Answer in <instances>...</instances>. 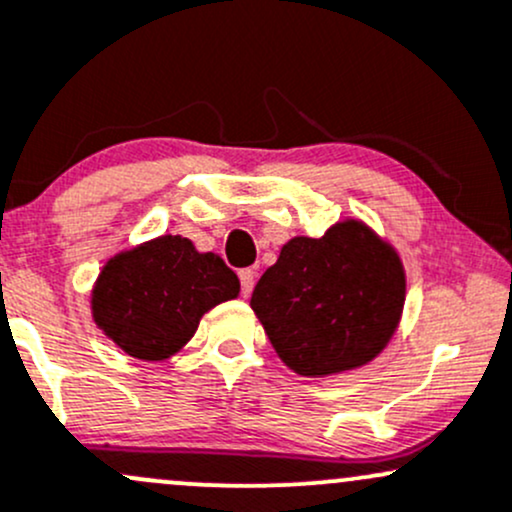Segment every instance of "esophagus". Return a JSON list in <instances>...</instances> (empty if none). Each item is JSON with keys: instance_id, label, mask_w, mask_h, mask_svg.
<instances>
[{"instance_id": "esophagus-1", "label": "esophagus", "mask_w": 512, "mask_h": 512, "mask_svg": "<svg viewBox=\"0 0 512 512\" xmlns=\"http://www.w3.org/2000/svg\"><path fill=\"white\" fill-rule=\"evenodd\" d=\"M240 289H243V296H250L252 286H255V269H240Z\"/></svg>"}]
</instances>
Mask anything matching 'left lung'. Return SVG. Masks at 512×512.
I'll return each mask as SVG.
<instances>
[{
	"label": "left lung",
	"instance_id": "obj_1",
	"mask_svg": "<svg viewBox=\"0 0 512 512\" xmlns=\"http://www.w3.org/2000/svg\"><path fill=\"white\" fill-rule=\"evenodd\" d=\"M403 303L396 247L357 218L323 238H291L250 299L279 359L313 379L372 362L396 333Z\"/></svg>",
	"mask_w": 512,
	"mask_h": 512
}]
</instances>
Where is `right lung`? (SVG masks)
I'll use <instances>...</instances> for the list:
<instances>
[{"label": "right lung", "mask_w": 512, "mask_h": 512, "mask_svg": "<svg viewBox=\"0 0 512 512\" xmlns=\"http://www.w3.org/2000/svg\"><path fill=\"white\" fill-rule=\"evenodd\" d=\"M238 294L221 257L160 235L106 260L92 286V318L126 355L162 362L194 338L204 313Z\"/></svg>", "instance_id": "right-lung-1"}]
</instances>
